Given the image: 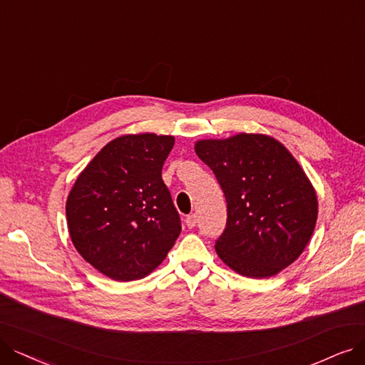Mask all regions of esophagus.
<instances>
[{
	"label": "esophagus",
	"instance_id": "esophagus-1",
	"mask_svg": "<svg viewBox=\"0 0 365 365\" xmlns=\"http://www.w3.org/2000/svg\"><path fill=\"white\" fill-rule=\"evenodd\" d=\"M196 223H197V217L195 215V214H192V215H188L187 218H185V225H187V227H195L196 226Z\"/></svg>",
	"mask_w": 365,
	"mask_h": 365
}]
</instances>
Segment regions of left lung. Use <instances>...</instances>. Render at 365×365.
Masks as SVG:
<instances>
[{
	"mask_svg": "<svg viewBox=\"0 0 365 365\" xmlns=\"http://www.w3.org/2000/svg\"><path fill=\"white\" fill-rule=\"evenodd\" d=\"M195 151L208 165L227 202V223L215 252L235 272L268 279L307 247L317 220V196L297 158L260 133L202 139Z\"/></svg>",
	"mask_w": 365,
	"mask_h": 365,
	"instance_id": "1",
	"label": "left lung"
}]
</instances>
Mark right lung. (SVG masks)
<instances>
[{
  "label": "right lung",
  "instance_id": "right-lung-1",
  "mask_svg": "<svg viewBox=\"0 0 365 365\" xmlns=\"http://www.w3.org/2000/svg\"><path fill=\"white\" fill-rule=\"evenodd\" d=\"M173 136L124 135L79 173L66 202L78 253L116 282L153 272L180 237L181 222L162 180Z\"/></svg>",
  "mask_w": 365,
  "mask_h": 365
}]
</instances>
